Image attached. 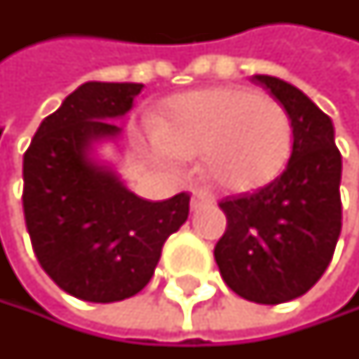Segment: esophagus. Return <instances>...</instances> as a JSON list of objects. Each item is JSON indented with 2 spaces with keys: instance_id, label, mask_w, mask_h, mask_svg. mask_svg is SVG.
<instances>
[{
  "instance_id": "1",
  "label": "esophagus",
  "mask_w": 359,
  "mask_h": 359,
  "mask_svg": "<svg viewBox=\"0 0 359 359\" xmlns=\"http://www.w3.org/2000/svg\"><path fill=\"white\" fill-rule=\"evenodd\" d=\"M207 203H211L209 194H205V192H201V190L192 192V198H190V209H192V211H196L198 207H203V205H207Z\"/></svg>"
}]
</instances>
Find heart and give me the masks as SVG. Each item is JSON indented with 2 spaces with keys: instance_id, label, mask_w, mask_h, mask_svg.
I'll use <instances>...</instances> for the list:
<instances>
[{
  "instance_id": "heart-1",
  "label": "heart",
  "mask_w": 359,
  "mask_h": 359,
  "mask_svg": "<svg viewBox=\"0 0 359 359\" xmlns=\"http://www.w3.org/2000/svg\"><path fill=\"white\" fill-rule=\"evenodd\" d=\"M156 158L201 156L203 177L224 192L273 182L292 152V120L281 103L248 88H205L169 101L150 133Z\"/></svg>"
}]
</instances>
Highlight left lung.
Returning <instances> with one entry per match:
<instances>
[{
  "mask_svg": "<svg viewBox=\"0 0 359 359\" xmlns=\"http://www.w3.org/2000/svg\"><path fill=\"white\" fill-rule=\"evenodd\" d=\"M292 120V156L279 177L254 194L219 203L226 233L213 256L241 298L279 304L302 296L328 269L341 235V152L332 120L296 86L254 76Z\"/></svg>",
  "mask_w": 359,
  "mask_h": 359,
  "instance_id": "left-lung-1",
  "label": "left lung"
}]
</instances>
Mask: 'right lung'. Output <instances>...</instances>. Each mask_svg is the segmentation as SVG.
Wrapping results in <instances>:
<instances>
[{"instance_id":"1","label":"right lung","mask_w":359,"mask_h":359,"mask_svg":"<svg viewBox=\"0 0 359 359\" xmlns=\"http://www.w3.org/2000/svg\"><path fill=\"white\" fill-rule=\"evenodd\" d=\"M135 82H86L43 118L22 158V209L33 252L48 277L88 302L142 292L169 235L188 219L190 196L146 201L130 192L95 146L142 93Z\"/></svg>"}]
</instances>
